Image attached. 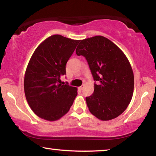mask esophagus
Returning a JSON list of instances; mask_svg holds the SVG:
<instances>
[{
	"instance_id": "obj_1",
	"label": "esophagus",
	"mask_w": 156,
	"mask_h": 156,
	"mask_svg": "<svg viewBox=\"0 0 156 156\" xmlns=\"http://www.w3.org/2000/svg\"><path fill=\"white\" fill-rule=\"evenodd\" d=\"M79 88H80V90H82L83 89H84V85H82V86H81V87H79Z\"/></svg>"
}]
</instances>
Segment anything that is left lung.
I'll return each instance as SVG.
<instances>
[{
	"mask_svg": "<svg viewBox=\"0 0 156 156\" xmlns=\"http://www.w3.org/2000/svg\"><path fill=\"white\" fill-rule=\"evenodd\" d=\"M76 53L86 58L95 81L94 93L86 97L89 112L102 121L116 118L126 109L133 93L134 76L127 57L100 35L81 40Z\"/></svg>",
	"mask_w": 156,
	"mask_h": 156,
	"instance_id": "left-lung-1",
	"label": "left lung"
}]
</instances>
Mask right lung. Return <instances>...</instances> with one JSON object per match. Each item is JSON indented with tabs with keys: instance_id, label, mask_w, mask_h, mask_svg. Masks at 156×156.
Instances as JSON below:
<instances>
[{
	"instance_id": "obj_1",
	"label": "right lung",
	"mask_w": 156,
	"mask_h": 156,
	"mask_svg": "<svg viewBox=\"0 0 156 156\" xmlns=\"http://www.w3.org/2000/svg\"><path fill=\"white\" fill-rule=\"evenodd\" d=\"M80 40L59 35L50 36L37 47L27 65L24 79L25 97L40 118L53 121L69 112L77 89L60 84L66 64Z\"/></svg>"
}]
</instances>
